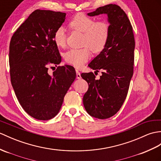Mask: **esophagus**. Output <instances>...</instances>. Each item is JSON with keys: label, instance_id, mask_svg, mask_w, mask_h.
Here are the masks:
<instances>
[{"label": "esophagus", "instance_id": "34e87169", "mask_svg": "<svg viewBox=\"0 0 161 161\" xmlns=\"http://www.w3.org/2000/svg\"><path fill=\"white\" fill-rule=\"evenodd\" d=\"M76 77H77V79H78V80H80L81 78V74H80V71L78 70H76Z\"/></svg>", "mask_w": 161, "mask_h": 161}]
</instances>
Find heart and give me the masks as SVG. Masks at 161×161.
<instances>
[{"label": "heart", "instance_id": "1", "mask_svg": "<svg viewBox=\"0 0 161 161\" xmlns=\"http://www.w3.org/2000/svg\"><path fill=\"white\" fill-rule=\"evenodd\" d=\"M69 26L72 30L84 33L82 45L86 47L70 49L64 54V58L67 63L80 68L91 57L89 47L94 53H99L105 48L110 35V26L106 21L96 22L94 18L84 14L75 15L69 22ZM53 40L58 47L66 45V34L62 27L55 30Z\"/></svg>", "mask_w": 161, "mask_h": 161}]
</instances>
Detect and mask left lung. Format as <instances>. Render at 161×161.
<instances>
[{"mask_svg":"<svg viewBox=\"0 0 161 161\" xmlns=\"http://www.w3.org/2000/svg\"><path fill=\"white\" fill-rule=\"evenodd\" d=\"M106 14L110 35L105 48L88 64L102 75L95 79L93 73H81L88 90L83 97L86 110L92 117L110 118L120 110L128 95L134 69L135 42L130 20L120 7L109 4L88 14Z\"/></svg>","mask_w":161,"mask_h":161,"instance_id":"obj_1","label":"left lung"}]
</instances>
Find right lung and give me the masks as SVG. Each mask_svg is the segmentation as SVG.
I'll list each match as a JSON object with an SVG mask.
<instances>
[{
	"instance_id": "1",
	"label": "right lung",
	"mask_w": 161,
	"mask_h": 161,
	"mask_svg": "<svg viewBox=\"0 0 161 161\" xmlns=\"http://www.w3.org/2000/svg\"><path fill=\"white\" fill-rule=\"evenodd\" d=\"M65 18V13L35 10L10 41V76L15 94L26 113L38 120L58 114L76 77L75 69L66 64L58 66L52 75L48 73V66L62 61L53 38Z\"/></svg>"
}]
</instances>
